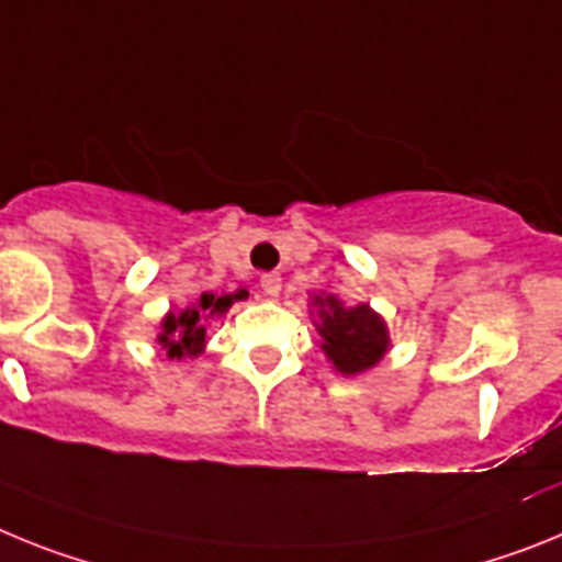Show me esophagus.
<instances>
[{
    "instance_id": "1",
    "label": "esophagus",
    "mask_w": 562,
    "mask_h": 562,
    "mask_svg": "<svg viewBox=\"0 0 562 562\" xmlns=\"http://www.w3.org/2000/svg\"><path fill=\"white\" fill-rule=\"evenodd\" d=\"M260 285L268 296H277L282 291V277L277 271H268V274L260 277Z\"/></svg>"
}]
</instances>
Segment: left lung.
Masks as SVG:
<instances>
[{
	"label": "left lung",
	"instance_id": "obj_1",
	"mask_svg": "<svg viewBox=\"0 0 562 562\" xmlns=\"http://www.w3.org/2000/svg\"><path fill=\"white\" fill-rule=\"evenodd\" d=\"M308 308L322 353L336 373H364L382 362L390 350L387 322L368 302L348 305L334 291H311Z\"/></svg>",
	"mask_w": 562,
	"mask_h": 562
}]
</instances>
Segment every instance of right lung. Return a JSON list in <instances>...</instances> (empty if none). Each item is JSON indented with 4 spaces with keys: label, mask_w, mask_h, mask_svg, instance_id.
<instances>
[{
    "label": "right lung",
    "mask_w": 562,
    "mask_h": 562,
    "mask_svg": "<svg viewBox=\"0 0 562 562\" xmlns=\"http://www.w3.org/2000/svg\"><path fill=\"white\" fill-rule=\"evenodd\" d=\"M248 300V291L240 288L237 294H212V291H200L187 308L169 311L160 319L158 336L155 341L160 345L169 359H194L206 350V330L214 319L228 314L234 302Z\"/></svg>",
    "instance_id": "add662e5"
}]
</instances>
